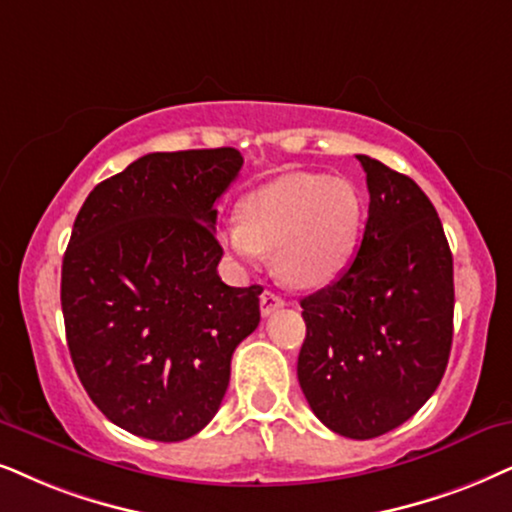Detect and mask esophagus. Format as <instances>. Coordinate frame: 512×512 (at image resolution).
Listing matches in <instances>:
<instances>
[{"instance_id": "34e87169", "label": "esophagus", "mask_w": 512, "mask_h": 512, "mask_svg": "<svg viewBox=\"0 0 512 512\" xmlns=\"http://www.w3.org/2000/svg\"><path fill=\"white\" fill-rule=\"evenodd\" d=\"M260 307H262V316H269L271 312H276L278 307H283V300L271 290H264L260 297Z\"/></svg>"}]
</instances>
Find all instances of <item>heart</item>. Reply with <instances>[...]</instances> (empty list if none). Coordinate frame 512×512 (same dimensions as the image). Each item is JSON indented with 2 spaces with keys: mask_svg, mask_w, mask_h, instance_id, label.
<instances>
[{
  "mask_svg": "<svg viewBox=\"0 0 512 512\" xmlns=\"http://www.w3.org/2000/svg\"><path fill=\"white\" fill-rule=\"evenodd\" d=\"M364 224V198L347 179L297 172L260 186L241 217L219 226V241L238 260L274 252V271L293 288H321L347 269Z\"/></svg>",
  "mask_w": 512,
  "mask_h": 512,
  "instance_id": "obj_1",
  "label": "heart"
}]
</instances>
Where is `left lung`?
<instances>
[{
  "label": "left lung",
  "instance_id": "8db88e82",
  "mask_svg": "<svg viewBox=\"0 0 512 512\" xmlns=\"http://www.w3.org/2000/svg\"><path fill=\"white\" fill-rule=\"evenodd\" d=\"M371 203L354 260L302 297L297 380L326 428L373 439L432 397L454 340V260L435 205L406 174L357 155Z\"/></svg>",
  "mask_w": 512,
  "mask_h": 512
}]
</instances>
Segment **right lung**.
I'll list each match as a JSON object with an SVG mask.
<instances>
[{
    "label": "right lung",
    "mask_w": 512,
    "mask_h": 512,
    "mask_svg": "<svg viewBox=\"0 0 512 512\" xmlns=\"http://www.w3.org/2000/svg\"><path fill=\"white\" fill-rule=\"evenodd\" d=\"M241 167L236 148L148 153L77 212L61 269L68 349L89 399L132 435L203 430L260 323L262 286L217 274L215 203Z\"/></svg>",
    "instance_id": "1"
}]
</instances>
